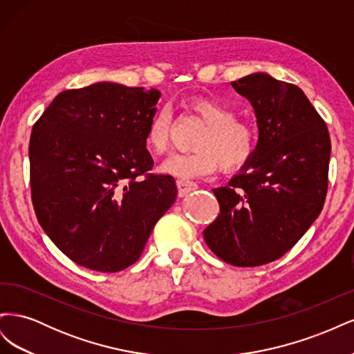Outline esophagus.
<instances>
[{
	"instance_id": "1",
	"label": "esophagus",
	"mask_w": 354,
	"mask_h": 354,
	"mask_svg": "<svg viewBox=\"0 0 354 354\" xmlns=\"http://www.w3.org/2000/svg\"><path fill=\"white\" fill-rule=\"evenodd\" d=\"M198 187V185L195 181H190V180H177V189H178V196H186L189 192L195 190Z\"/></svg>"
}]
</instances>
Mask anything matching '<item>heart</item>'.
Returning a JSON list of instances; mask_svg holds the SVG:
<instances>
[{"label": "heart", "instance_id": "1", "mask_svg": "<svg viewBox=\"0 0 354 354\" xmlns=\"http://www.w3.org/2000/svg\"><path fill=\"white\" fill-rule=\"evenodd\" d=\"M186 109L205 124L195 142V152L169 155L159 167L162 174L181 180L203 177L221 168L232 173L248 164L259 146V133L250 122L238 120L229 104L211 97H192ZM173 118L159 108L147 122L145 142L151 152L164 153L169 145Z\"/></svg>", "mask_w": 354, "mask_h": 354}]
</instances>
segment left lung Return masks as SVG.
Wrapping results in <instances>:
<instances>
[{
    "label": "left lung",
    "mask_w": 354,
    "mask_h": 354,
    "mask_svg": "<svg viewBox=\"0 0 354 354\" xmlns=\"http://www.w3.org/2000/svg\"><path fill=\"white\" fill-rule=\"evenodd\" d=\"M232 87L252 104L259 146L227 186L212 190L220 212L203 239L223 261L255 267L281 259L322 211L330 138L297 85L257 72Z\"/></svg>",
    "instance_id": "obj_1"
}]
</instances>
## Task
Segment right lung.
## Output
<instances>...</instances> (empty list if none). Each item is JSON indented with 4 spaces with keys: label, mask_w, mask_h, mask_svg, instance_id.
Here are the masks:
<instances>
[{
    "label": "right lung",
    "mask_w": 354,
    "mask_h": 354,
    "mask_svg": "<svg viewBox=\"0 0 354 354\" xmlns=\"http://www.w3.org/2000/svg\"><path fill=\"white\" fill-rule=\"evenodd\" d=\"M155 88L97 82L62 91L34 124L30 195L37 218L68 259L115 273L134 264L177 196L152 174L146 128Z\"/></svg>",
    "instance_id": "1"
}]
</instances>
